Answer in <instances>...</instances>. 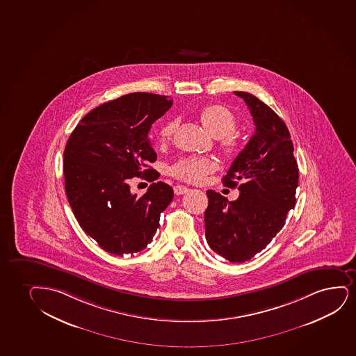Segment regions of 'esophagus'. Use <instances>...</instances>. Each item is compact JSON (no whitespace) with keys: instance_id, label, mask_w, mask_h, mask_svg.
<instances>
[{"instance_id":"34e87169","label":"esophagus","mask_w":356,"mask_h":356,"mask_svg":"<svg viewBox=\"0 0 356 356\" xmlns=\"http://www.w3.org/2000/svg\"><path fill=\"white\" fill-rule=\"evenodd\" d=\"M189 188H187L186 186H181V184H177L174 187V193L176 195H182V194L187 193L188 192Z\"/></svg>"}]
</instances>
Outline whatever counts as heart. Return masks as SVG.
Instances as JSON below:
<instances>
[{
	"label": "heart",
	"instance_id": "1",
	"mask_svg": "<svg viewBox=\"0 0 356 356\" xmlns=\"http://www.w3.org/2000/svg\"><path fill=\"white\" fill-rule=\"evenodd\" d=\"M200 121L207 131L216 136L220 138V149L224 154L234 156L240 149V136L235 132L237 127V120L235 115L222 104H211L202 108L200 111ZM177 127V121L170 120L164 123L159 129V138L162 144L170 140L172 134ZM216 170V163L213 159L205 156H188L181 159L170 168V172L179 180L197 184L202 182L209 174Z\"/></svg>",
	"mask_w": 356,
	"mask_h": 356
}]
</instances>
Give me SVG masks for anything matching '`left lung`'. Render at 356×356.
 <instances>
[{"instance_id":"8db88e82","label":"left lung","mask_w":356,"mask_h":356,"mask_svg":"<svg viewBox=\"0 0 356 356\" xmlns=\"http://www.w3.org/2000/svg\"><path fill=\"white\" fill-rule=\"evenodd\" d=\"M234 93L246 102L255 132L222 179L224 186L240 191L236 200L207 192L205 235L217 254L245 263L268 246L294 209L298 168L286 123L252 93Z\"/></svg>"}]
</instances>
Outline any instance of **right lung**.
Returning a JSON list of instances; mask_svg holds the SVG:
<instances>
[{
	"label": "right lung",
	"mask_w": 356,
	"mask_h": 356,
	"mask_svg": "<svg viewBox=\"0 0 356 356\" xmlns=\"http://www.w3.org/2000/svg\"><path fill=\"white\" fill-rule=\"evenodd\" d=\"M172 106L167 96L128 93L85 115L67 141L63 175L70 207L83 232L110 254L144 250L174 197L162 181L143 197L129 187L132 177L159 179L149 167L157 154L149 133Z\"/></svg>",
	"instance_id": "1"
}]
</instances>
